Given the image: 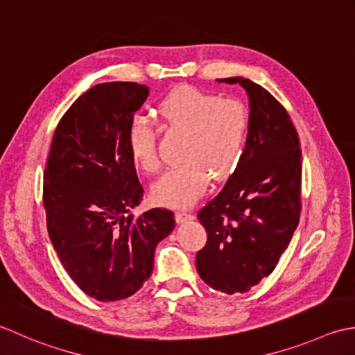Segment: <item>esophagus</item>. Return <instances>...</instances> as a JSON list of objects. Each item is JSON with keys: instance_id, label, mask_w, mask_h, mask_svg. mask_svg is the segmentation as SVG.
<instances>
[{"instance_id": "1", "label": "esophagus", "mask_w": 355, "mask_h": 355, "mask_svg": "<svg viewBox=\"0 0 355 355\" xmlns=\"http://www.w3.org/2000/svg\"><path fill=\"white\" fill-rule=\"evenodd\" d=\"M194 216L191 213H187V211H179L176 213V222L178 223H184V222H188V220H193Z\"/></svg>"}]
</instances>
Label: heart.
I'll use <instances>...</instances> for the list:
<instances>
[{
    "label": "heart",
    "instance_id": "b5f03b06",
    "mask_svg": "<svg viewBox=\"0 0 355 355\" xmlns=\"http://www.w3.org/2000/svg\"><path fill=\"white\" fill-rule=\"evenodd\" d=\"M162 127L187 133L180 161L151 187L157 205L188 208L207 191L209 176L225 180L239 168L248 139L250 114L241 101L222 99L182 85L156 107ZM127 148L137 168L147 175L159 170L155 130L135 119L127 132Z\"/></svg>",
    "mask_w": 355,
    "mask_h": 355
}]
</instances>
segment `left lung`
<instances>
[{"label": "left lung", "instance_id": "left-lung-1", "mask_svg": "<svg viewBox=\"0 0 355 355\" xmlns=\"http://www.w3.org/2000/svg\"><path fill=\"white\" fill-rule=\"evenodd\" d=\"M239 84L250 99V130L242 162L225 187L200 209L207 243L196 268L220 293H247L276 268L300 218L302 150L279 101L248 78Z\"/></svg>", "mask_w": 355, "mask_h": 355}]
</instances>
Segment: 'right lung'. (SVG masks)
<instances>
[{
  "label": "right lung",
  "mask_w": 355,
  "mask_h": 355,
  "mask_svg": "<svg viewBox=\"0 0 355 355\" xmlns=\"http://www.w3.org/2000/svg\"><path fill=\"white\" fill-rule=\"evenodd\" d=\"M147 96L148 87L136 83L87 90L58 124L44 170L50 241L71 280L99 302L141 289L153 271L156 245L175 228L167 208L132 213L144 190L127 132Z\"/></svg>",
  "instance_id": "obj_1"
}]
</instances>
